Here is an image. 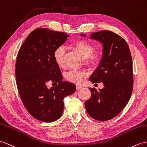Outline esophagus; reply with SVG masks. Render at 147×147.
Instances as JSON below:
<instances>
[{
	"mask_svg": "<svg viewBox=\"0 0 147 147\" xmlns=\"http://www.w3.org/2000/svg\"><path fill=\"white\" fill-rule=\"evenodd\" d=\"M82 88V86H80V85H77L76 86V89L77 90H80V89H81Z\"/></svg>",
	"mask_w": 147,
	"mask_h": 147,
	"instance_id": "1",
	"label": "esophagus"
}]
</instances>
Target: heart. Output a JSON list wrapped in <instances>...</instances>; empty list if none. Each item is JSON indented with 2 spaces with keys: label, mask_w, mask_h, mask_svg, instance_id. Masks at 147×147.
<instances>
[{
  "label": "heart",
  "mask_w": 147,
  "mask_h": 147,
  "mask_svg": "<svg viewBox=\"0 0 147 147\" xmlns=\"http://www.w3.org/2000/svg\"><path fill=\"white\" fill-rule=\"evenodd\" d=\"M71 47L84 58L85 65L93 66L98 62L100 55L95 52V47L91 43L84 40H78L71 43ZM66 54L65 49L63 46L57 48L53 53V59L59 67L62 68L65 65V57ZM87 77V74L82 71H69L65 76L66 79L71 83L79 85L84 81V78Z\"/></svg>",
  "instance_id": "1"
}]
</instances>
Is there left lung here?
<instances>
[{"label":"left lung","instance_id":"obj_1","mask_svg":"<svg viewBox=\"0 0 147 147\" xmlns=\"http://www.w3.org/2000/svg\"><path fill=\"white\" fill-rule=\"evenodd\" d=\"M90 37L100 42L103 48L99 66L90 80L93 84L102 82L104 87L99 91L89 88L91 97L85 106L93 119L106 121L119 115L130 98L134 84L132 59L127 42L114 32L102 30L92 33Z\"/></svg>","mask_w":147,"mask_h":147}]
</instances>
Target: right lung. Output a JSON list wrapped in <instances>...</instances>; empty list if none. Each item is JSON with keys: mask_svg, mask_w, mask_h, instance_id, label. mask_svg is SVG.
<instances>
[{"mask_svg": "<svg viewBox=\"0 0 147 147\" xmlns=\"http://www.w3.org/2000/svg\"><path fill=\"white\" fill-rule=\"evenodd\" d=\"M69 37L62 32L36 28L28 35L17 56L16 78L20 98L28 113L44 122L61 117L63 98L76 90L74 84L62 80L61 71L53 59L56 49ZM50 81L58 85L49 89L46 83Z\"/></svg>", "mask_w": 147, "mask_h": 147, "instance_id": "right-lung-1", "label": "right lung"}]
</instances>
